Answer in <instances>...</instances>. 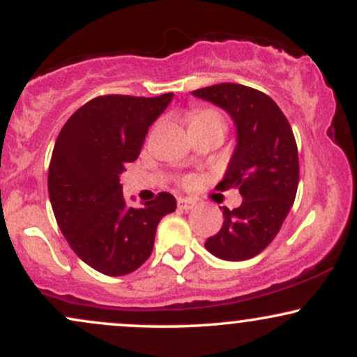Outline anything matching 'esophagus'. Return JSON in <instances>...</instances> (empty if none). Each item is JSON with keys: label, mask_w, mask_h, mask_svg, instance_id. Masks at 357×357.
<instances>
[{"label": "esophagus", "mask_w": 357, "mask_h": 357, "mask_svg": "<svg viewBox=\"0 0 357 357\" xmlns=\"http://www.w3.org/2000/svg\"><path fill=\"white\" fill-rule=\"evenodd\" d=\"M196 206V202L191 198H179L178 199V208L183 211H190Z\"/></svg>", "instance_id": "obj_1"}]
</instances>
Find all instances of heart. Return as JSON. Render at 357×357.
<instances>
[{"label":"heart","mask_w":357,"mask_h":357,"mask_svg":"<svg viewBox=\"0 0 357 357\" xmlns=\"http://www.w3.org/2000/svg\"><path fill=\"white\" fill-rule=\"evenodd\" d=\"M208 122H221L223 124V117L213 109H198L190 117V127L198 124H208Z\"/></svg>","instance_id":"obj_1"}]
</instances>
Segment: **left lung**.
<instances>
[{"label": "left lung", "mask_w": 357, "mask_h": 357, "mask_svg": "<svg viewBox=\"0 0 357 357\" xmlns=\"http://www.w3.org/2000/svg\"><path fill=\"white\" fill-rule=\"evenodd\" d=\"M191 93L231 117L236 146L218 186L238 188L243 198L235 210L223 206V227L204 247L221 260H248L272 243L296 199L298 154L292 127L275 102L247 85L218 84Z\"/></svg>", "instance_id": "obj_1"}]
</instances>
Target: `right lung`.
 Listing matches in <instances>:
<instances>
[{
    "instance_id": "add662e5",
    "label": "right lung",
    "mask_w": 357,
    "mask_h": 357,
    "mask_svg": "<svg viewBox=\"0 0 357 357\" xmlns=\"http://www.w3.org/2000/svg\"><path fill=\"white\" fill-rule=\"evenodd\" d=\"M173 96L97 97L73 112L56 137L48 167L56 223L77 257L104 275L141 267L153 252L159 221L176 210L169 192L129 206L119 179Z\"/></svg>"
}]
</instances>
